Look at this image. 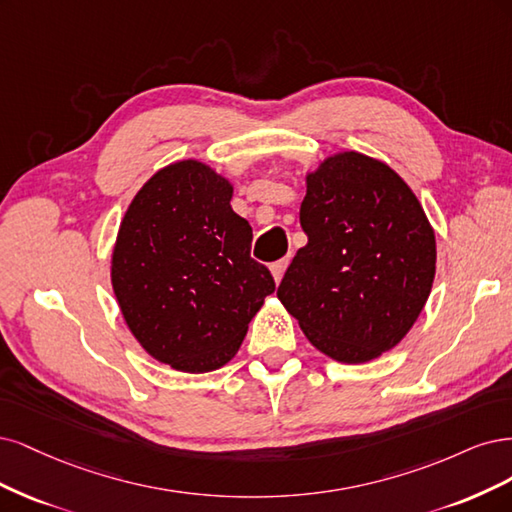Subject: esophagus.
I'll use <instances>...</instances> for the list:
<instances>
[{
	"instance_id": "esophagus-1",
	"label": "esophagus",
	"mask_w": 512,
	"mask_h": 512,
	"mask_svg": "<svg viewBox=\"0 0 512 512\" xmlns=\"http://www.w3.org/2000/svg\"><path fill=\"white\" fill-rule=\"evenodd\" d=\"M287 263H289L287 259H280V261H276V263H272V266H270V272H272L276 283H280V280H283V274L287 270Z\"/></svg>"
}]
</instances>
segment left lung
<instances>
[{"mask_svg": "<svg viewBox=\"0 0 512 512\" xmlns=\"http://www.w3.org/2000/svg\"><path fill=\"white\" fill-rule=\"evenodd\" d=\"M295 253L278 300L323 355L366 364L415 325L436 274V236L387 163L344 151L306 174Z\"/></svg>", "mask_w": 512, "mask_h": 512, "instance_id": "left-lung-1", "label": "left lung"}]
</instances>
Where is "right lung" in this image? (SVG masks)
<instances>
[{
	"label": "right lung",
	"instance_id": "1",
	"mask_svg": "<svg viewBox=\"0 0 512 512\" xmlns=\"http://www.w3.org/2000/svg\"><path fill=\"white\" fill-rule=\"evenodd\" d=\"M232 195L206 163H170L131 200L114 242L110 280L129 332L180 372L225 366L276 289L251 259L253 229Z\"/></svg>",
	"mask_w": 512,
	"mask_h": 512
}]
</instances>
